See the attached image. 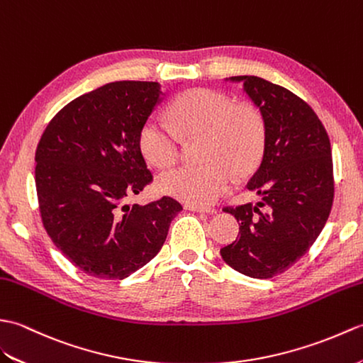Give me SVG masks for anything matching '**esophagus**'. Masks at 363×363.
I'll use <instances>...</instances> for the list:
<instances>
[{
	"label": "esophagus",
	"mask_w": 363,
	"mask_h": 363,
	"mask_svg": "<svg viewBox=\"0 0 363 363\" xmlns=\"http://www.w3.org/2000/svg\"><path fill=\"white\" fill-rule=\"evenodd\" d=\"M184 209H189V211L194 213H206V214H214V208H205V206H196V205H184Z\"/></svg>",
	"instance_id": "34e87169"
}]
</instances>
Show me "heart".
Masks as SVG:
<instances>
[{"instance_id":"obj_1","label":"heart","mask_w":363,"mask_h":363,"mask_svg":"<svg viewBox=\"0 0 363 363\" xmlns=\"http://www.w3.org/2000/svg\"><path fill=\"white\" fill-rule=\"evenodd\" d=\"M171 116L184 138H202L199 166H184L163 174L158 189L188 205L214 203L228 189L231 177L244 179L259 166L267 127L252 104H236L230 94L211 88H192L177 96ZM143 157L160 169L174 166L182 154V140L174 127L157 116L144 121L138 132Z\"/></svg>"}]
</instances>
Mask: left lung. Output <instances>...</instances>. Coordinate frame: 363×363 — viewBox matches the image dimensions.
I'll return each mask as SVG.
<instances>
[{
	"label": "left lung",
	"instance_id": "left-lung-1",
	"mask_svg": "<svg viewBox=\"0 0 363 363\" xmlns=\"http://www.w3.org/2000/svg\"><path fill=\"white\" fill-rule=\"evenodd\" d=\"M259 108L267 127L261 164L247 183L257 205L225 206L239 222V236L220 255L250 278L283 273L315 242L334 202L331 143L308 104L287 88L256 76H235Z\"/></svg>",
	"mask_w": 363,
	"mask_h": 363
}]
</instances>
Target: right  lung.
<instances>
[{
    "label": "right lung",
    "mask_w": 363,
    "mask_h": 363,
    "mask_svg": "<svg viewBox=\"0 0 363 363\" xmlns=\"http://www.w3.org/2000/svg\"><path fill=\"white\" fill-rule=\"evenodd\" d=\"M161 96L158 82L107 84L67 104L38 141L35 186L43 227L86 275L124 279L141 269L183 209L167 196L125 205L154 180L138 132Z\"/></svg>",
    "instance_id": "right-lung-1"
}]
</instances>
